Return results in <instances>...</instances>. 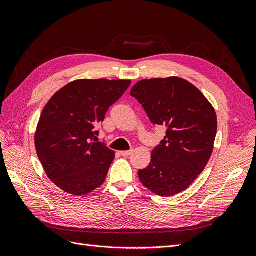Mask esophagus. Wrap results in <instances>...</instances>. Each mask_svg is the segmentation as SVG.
<instances>
[{
	"label": "esophagus",
	"instance_id": "esophagus-1",
	"mask_svg": "<svg viewBox=\"0 0 256 256\" xmlns=\"http://www.w3.org/2000/svg\"><path fill=\"white\" fill-rule=\"evenodd\" d=\"M131 152H132V150H124V152H120V154L122 157H128L130 156Z\"/></svg>",
	"mask_w": 256,
	"mask_h": 256
}]
</instances>
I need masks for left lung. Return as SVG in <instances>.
<instances>
[{
	"instance_id": "8db88e82",
	"label": "left lung",
	"mask_w": 256,
	"mask_h": 256,
	"mask_svg": "<svg viewBox=\"0 0 256 256\" xmlns=\"http://www.w3.org/2000/svg\"><path fill=\"white\" fill-rule=\"evenodd\" d=\"M130 95L152 124L168 128L164 140L152 152L150 166L138 171L140 182L160 196L182 192L212 154L218 127L214 106L194 85L178 76L141 80Z\"/></svg>"
}]
</instances>
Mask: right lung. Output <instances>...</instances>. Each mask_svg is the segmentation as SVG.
Segmentation results:
<instances>
[{
  "mask_svg": "<svg viewBox=\"0 0 256 256\" xmlns=\"http://www.w3.org/2000/svg\"><path fill=\"white\" fill-rule=\"evenodd\" d=\"M130 80L80 79L65 85L44 106L35 147L50 180L81 196L102 186L115 152L92 141L97 124L129 88Z\"/></svg>",
  "mask_w": 256,
  "mask_h": 256,
  "instance_id": "add662e5",
  "label": "right lung"
}]
</instances>
